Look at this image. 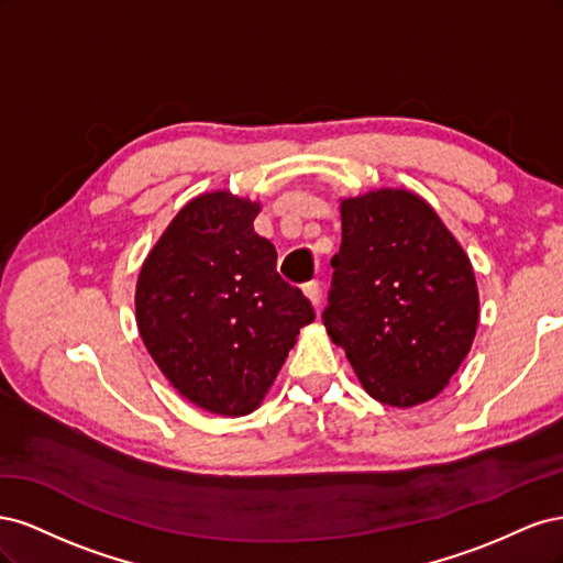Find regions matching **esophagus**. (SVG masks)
Segmentation results:
<instances>
[{"label": "esophagus", "mask_w": 563, "mask_h": 563, "mask_svg": "<svg viewBox=\"0 0 563 563\" xmlns=\"http://www.w3.org/2000/svg\"><path fill=\"white\" fill-rule=\"evenodd\" d=\"M305 296L310 298V302H312V308L314 310H319V302H321V286H319V282H310V284H305Z\"/></svg>", "instance_id": "obj_1"}]
</instances>
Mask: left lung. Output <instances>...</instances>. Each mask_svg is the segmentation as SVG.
Masks as SVG:
<instances>
[{
	"mask_svg": "<svg viewBox=\"0 0 563 563\" xmlns=\"http://www.w3.org/2000/svg\"><path fill=\"white\" fill-rule=\"evenodd\" d=\"M340 216L323 327L376 401L408 408L437 397L479 321L470 258L413 192L387 187L345 199Z\"/></svg>",
	"mask_w": 563,
	"mask_h": 563,
	"instance_id": "1",
	"label": "left lung"
}]
</instances>
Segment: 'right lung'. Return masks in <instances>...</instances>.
I'll use <instances>...</instances> for the list:
<instances>
[{"mask_svg": "<svg viewBox=\"0 0 563 563\" xmlns=\"http://www.w3.org/2000/svg\"><path fill=\"white\" fill-rule=\"evenodd\" d=\"M261 207L209 192L178 211L135 286V319L152 360L185 399L218 416L258 406L314 319L277 275V251L253 232Z\"/></svg>", "mask_w": 563, "mask_h": 563, "instance_id": "obj_1", "label": "right lung"}]
</instances>
